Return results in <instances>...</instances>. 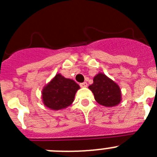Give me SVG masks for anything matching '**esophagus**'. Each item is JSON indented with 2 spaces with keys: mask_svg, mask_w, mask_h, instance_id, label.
I'll return each mask as SVG.
<instances>
[{
  "mask_svg": "<svg viewBox=\"0 0 157 157\" xmlns=\"http://www.w3.org/2000/svg\"><path fill=\"white\" fill-rule=\"evenodd\" d=\"M88 84L87 82H82V83H80V86L82 87V88H85V87H87Z\"/></svg>",
  "mask_w": 157,
  "mask_h": 157,
  "instance_id": "obj_1",
  "label": "esophagus"
}]
</instances>
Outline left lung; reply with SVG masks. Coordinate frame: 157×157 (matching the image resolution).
<instances>
[{"label": "left lung", "instance_id": "1", "mask_svg": "<svg viewBox=\"0 0 157 157\" xmlns=\"http://www.w3.org/2000/svg\"><path fill=\"white\" fill-rule=\"evenodd\" d=\"M96 101L105 107H115L122 101L121 90L117 83L103 73H98L94 78V83L89 86Z\"/></svg>", "mask_w": 157, "mask_h": 157}]
</instances>
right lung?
Here are the masks:
<instances>
[{
    "mask_svg": "<svg viewBox=\"0 0 157 157\" xmlns=\"http://www.w3.org/2000/svg\"><path fill=\"white\" fill-rule=\"evenodd\" d=\"M80 86L74 80L56 74L41 91L45 106L51 110L58 111L70 106Z\"/></svg>",
    "mask_w": 157,
    "mask_h": 157,
    "instance_id": "1",
    "label": "right lung"
}]
</instances>
